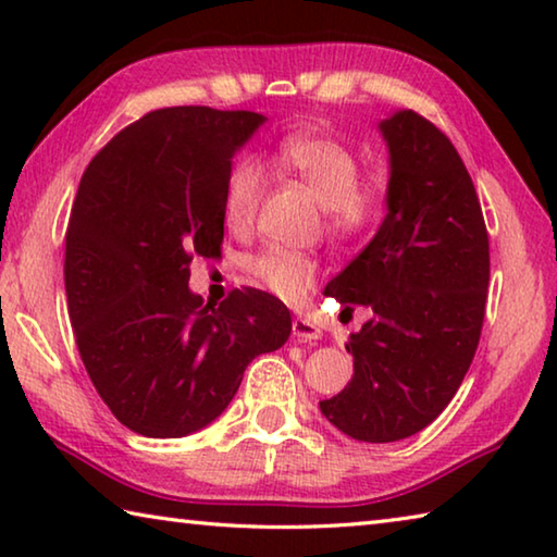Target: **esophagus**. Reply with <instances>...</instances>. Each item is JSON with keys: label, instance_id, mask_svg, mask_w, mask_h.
I'll list each match as a JSON object with an SVG mask.
<instances>
[{"label": "esophagus", "instance_id": "obj_1", "mask_svg": "<svg viewBox=\"0 0 557 557\" xmlns=\"http://www.w3.org/2000/svg\"><path fill=\"white\" fill-rule=\"evenodd\" d=\"M292 336H295L301 344H312L322 338V329H319L314 322H309V319L297 317L295 322H292Z\"/></svg>", "mask_w": 557, "mask_h": 557}]
</instances>
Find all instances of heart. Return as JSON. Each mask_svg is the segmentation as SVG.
Wrapping results in <instances>:
<instances>
[{"instance_id": "1", "label": "heart", "mask_w": 557, "mask_h": 557, "mask_svg": "<svg viewBox=\"0 0 557 557\" xmlns=\"http://www.w3.org/2000/svg\"><path fill=\"white\" fill-rule=\"evenodd\" d=\"M282 172L297 176L324 206L326 221L338 235L363 231L379 211V196L358 182V162L351 149L319 132H297L272 154ZM262 199V172L256 159L235 162L225 178V219L243 225L256 215ZM248 270L285 301H299L317 277V265L301 252L268 245L248 260Z\"/></svg>"}]
</instances>
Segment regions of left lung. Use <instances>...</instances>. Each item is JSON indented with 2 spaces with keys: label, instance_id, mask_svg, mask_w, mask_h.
Segmentation results:
<instances>
[{
  "label": "left lung",
  "instance_id": "8db88e82",
  "mask_svg": "<svg viewBox=\"0 0 557 557\" xmlns=\"http://www.w3.org/2000/svg\"><path fill=\"white\" fill-rule=\"evenodd\" d=\"M379 132L388 211L324 289L371 319L346 344L351 381L319 408L348 437L398 442L428 428L469 371L484 322L488 235L467 166L432 122L398 110Z\"/></svg>",
  "mask_w": 557,
  "mask_h": 557
}]
</instances>
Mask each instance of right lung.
I'll use <instances>...</instances> for the list:
<instances>
[{
    "label": "right lung",
    "instance_id": "1",
    "mask_svg": "<svg viewBox=\"0 0 557 557\" xmlns=\"http://www.w3.org/2000/svg\"><path fill=\"white\" fill-rule=\"evenodd\" d=\"M248 110L147 112L92 157L65 231L75 344L110 412L145 437L199 432L228 408L243 371L292 332L268 292L219 307L188 287L194 256L221 252L233 157L265 125Z\"/></svg>",
    "mask_w": 557,
    "mask_h": 557
}]
</instances>
